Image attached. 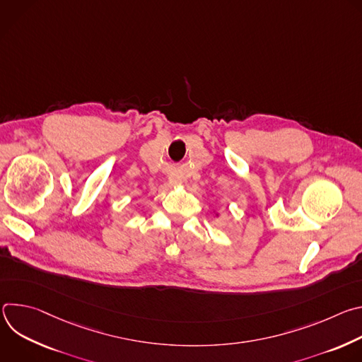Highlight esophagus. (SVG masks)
I'll return each instance as SVG.
<instances>
[{"label": "esophagus", "instance_id": "1", "mask_svg": "<svg viewBox=\"0 0 362 362\" xmlns=\"http://www.w3.org/2000/svg\"><path fill=\"white\" fill-rule=\"evenodd\" d=\"M169 182H170V185H179L180 182H179V179H176V177H169Z\"/></svg>", "mask_w": 362, "mask_h": 362}]
</instances>
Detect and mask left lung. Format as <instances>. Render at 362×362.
<instances>
[{
    "instance_id": "obj_1",
    "label": "left lung",
    "mask_w": 362,
    "mask_h": 362,
    "mask_svg": "<svg viewBox=\"0 0 362 362\" xmlns=\"http://www.w3.org/2000/svg\"><path fill=\"white\" fill-rule=\"evenodd\" d=\"M215 215H216V218H219V214H218V212H216V214H215Z\"/></svg>"
}]
</instances>
